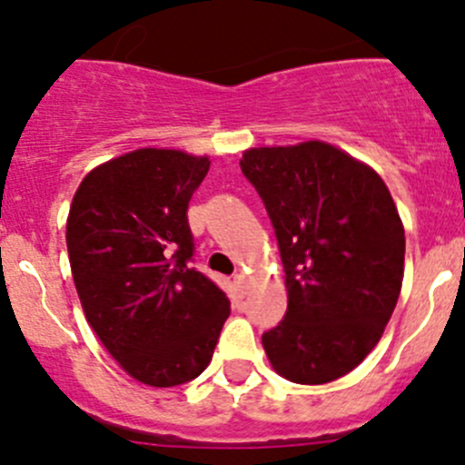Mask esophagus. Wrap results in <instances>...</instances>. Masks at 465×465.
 Wrapping results in <instances>:
<instances>
[{
	"instance_id": "34e87169",
	"label": "esophagus",
	"mask_w": 465,
	"mask_h": 465,
	"mask_svg": "<svg viewBox=\"0 0 465 465\" xmlns=\"http://www.w3.org/2000/svg\"><path fill=\"white\" fill-rule=\"evenodd\" d=\"M233 283H236V288H238V292H245V290H247V276L245 274H242V272H241V274H236V276H233Z\"/></svg>"
}]
</instances>
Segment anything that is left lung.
<instances>
[{
	"mask_svg": "<svg viewBox=\"0 0 465 465\" xmlns=\"http://www.w3.org/2000/svg\"><path fill=\"white\" fill-rule=\"evenodd\" d=\"M285 270L288 312L262 335L272 369L323 384L353 371L380 341L405 270V227L382 177L311 139L242 153Z\"/></svg>",
	"mask_w": 465,
	"mask_h": 465,
	"instance_id": "8db88e82",
	"label": "left lung"
}]
</instances>
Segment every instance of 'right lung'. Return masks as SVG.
<instances>
[{
    "instance_id": "add662e5",
    "label": "right lung",
    "mask_w": 465,
    "mask_h": 465,
    "mask_svg": "<svg viewBox=\"0 0 465 465\" xmlns=\"http://www.w3.org/2000/svg\"><path fill=\"white\" fill-rule=\"evenodd\" d=\"M209 166L206 154L137 148L92 168L69 206V265L85 320L148 387L198 378L232 312L227 294L186 265V209Z\"/></svg>"
}]
</instances>
